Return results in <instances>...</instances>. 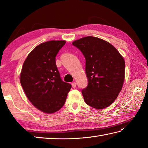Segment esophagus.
Here are the masks:
<instances>
[{"label": "esophagus", "mask_w": 148, "mask_h": 148, "mask_svg": "<svg viewBox=\"0 0 148 148\" xmlns=\"http://www.w3.org/2000/svg\"><path fill=\"white\" fill-rule=\"evenodd\" d=\"M71 84H72V88H76V82H74V83H71Z\"/></svg>", "instance_id": "obj_1"}]
</instances>
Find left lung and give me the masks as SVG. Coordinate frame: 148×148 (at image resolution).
<instances>
[{
	"mask_svg": "<svg viewBox=\"0 0 148 148\" xmlns=\"http://www.w3.org/2000/svg\"><path fill=\"white\" fill-rule=\"evenodd\" d=\"M72 45L86 60L88 86L82 90L84 100L97 109L109 106L121 92L125 80V63L114 46L106 40L88 36Z\"/></svg>",
	"mask_w": 148,
	"mask_h": 148,
	"instance_id": "8db88e82",
	"label": "left lung"
}]
</instances>
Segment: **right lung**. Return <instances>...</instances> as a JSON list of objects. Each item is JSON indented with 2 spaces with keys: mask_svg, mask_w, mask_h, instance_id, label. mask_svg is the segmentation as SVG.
Masks as SVG:
<instances>
[{
  "mask_svg": "<svg viewBox=\"0 0 148 148\" xmlns=\"http://www.w3.org/2000/svg\"><path fill=\"white\" fill-rule=\"evenodd\" d=\"M65 40H50L36 46L25 60L20 83L27 98L45 113L60 109L65 102L71 84L64 82L56 65L55 57Z\"/></svg>",
  "mask_w": 148,
  "mask_h": 148,
  "instance_id": "1",
  "label": "right lung"
}]
</instances>
